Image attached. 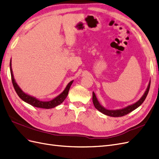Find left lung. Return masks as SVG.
<instances>
[{"label":"left lung","instance_id":"8db88e82","mask_svg":"<svg viewBox=\"0 0 159 159\" xmlns=\"http://www.w3.org/2000/svg\"><path fill=\"white\" fill-rule=\"evenodd\" d=\"M150 85H151V80L149 81L147 89L145 91L144 94L143 95L142 97L140 98V99H139L137 102L134 103L131 105H128V106H127L125 107H123L122 109L110 110V109H107L106 108H105L102 105L100 104V103L99 102V101H98L97 97H96V95L93 91V98H92L93 103L95 107L99 111L102 113L104 115H108V116H110V117H122V116H124V115L129 113L130 112L133 111V110L136 109L143 103V102L146 99L147 95L148 93L149 88H150Z\"/></svg>","mask_w":159,"mask_h":159}]
</instances>
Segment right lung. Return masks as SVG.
<instances>
[{
  "label": "right lung",
  "mask_w": 159,
  "mask_h": 159,
  "mask_svg": "<svg viewBox=\"0 0 159 159\" xmlns=\"http://www.w3.org/2000/svg\"><path fill=\"white\" fill-rule=\"evenodd\" d=\"M10 70H11V79H12V82L14 86V88L15 89L16 93L19 96L22 100H23L24 102L30 104L34 107H38V108H44V109H51V108H54L57 105H59L61 104L67 98V95L68 94L70 88L71 87V85L72 83L74 82V80L71 81L67 85L65 89L62 91V92L58 95L55 98L50 101H42L37 99L35 97H33L32 95H28L25 92L22 90V89L19 87V85L17 84L16 82V80L14 78V75H13V72H12V60L11 59L10 61Z\"/></svg>",
  "instance_id": "right-lung-1"
}]
</instances>
